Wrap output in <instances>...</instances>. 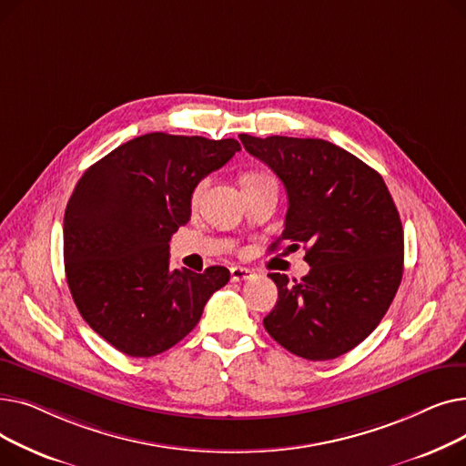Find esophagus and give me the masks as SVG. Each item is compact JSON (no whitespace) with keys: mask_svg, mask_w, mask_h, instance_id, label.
<instances>
[{"mask_svg":"<svg viewBox=\"0 0 466 466\" xmlns=\"http://www.w3.org/2000/svg\"><path fill=\"white\" fill-rule=\"evenodd\" d=\"M230 278H232V281H246V279L253 278V270H249V268H241V266H232Z\"/></svg>","mask_w":466,"mask_h":466,"instance_id":"esophagus-1","label":"esophagus"}]
</instances>
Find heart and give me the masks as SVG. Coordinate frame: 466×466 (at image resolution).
I'll return each instance as SVG.
<instances>
[{
    "label": "heart",
    "instance_id": "b5f03b06",
    "mask_svg": "<svg viewBox=\"0 0 466 466\" xmlns=\"http://www.w3.org/2000/svg\"><path fill=\"white\" fill-rule=\"evenodd\" d=\"M268 179H270V177H266L262 174H249V176L243 177V187L257 185V183H262V181H268ZM206 185H208V179H202L198 185L194 187V190H192V204H198V200L202 198V192H204Z\"/></svg>",
    "mask_w": 466,
    "mask_h": 466
}]
</instances>
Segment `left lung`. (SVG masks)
Here are the masks:
<instances>
[{
	"label": "left lung",
	"mask_w": 466,
	"mask_h": 466,
	"mask_svg": "<svg viewBox=\"0 0 466 466\" xmlns=\"http://www.w3.org/2000/svg\"><path fill=\"white\" fill-rule=\"evenodd\" d=\"M281 179L289 209L279 241L304 246L302 279L270 274L278 302L264 329L308 360L351 351L383 319L404 272V232L383 177L325 139L239 134Z\"/></svg>",
	"instance_id": "1"
}]
</instances>
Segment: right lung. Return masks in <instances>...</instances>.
<instances>
[{"mask_svg": "<svg viewBox=\"0 0 466 466\" xmlns=\"http://www.w3.org/2000/svg\"><path fill=\"white\" fill-rule=\"evenodd\" d=\"M239 143L200 136L145 134L92 164L64 215L66 279L83 319L130 357L174 348L209 297L230 279L169 268V238L190 218L192 190L223 167Z\"/></svg>", "mask_w": 466, "mask_h": 466, "instance_id": "obj_1", "label": "right lung"}]
</instances>
